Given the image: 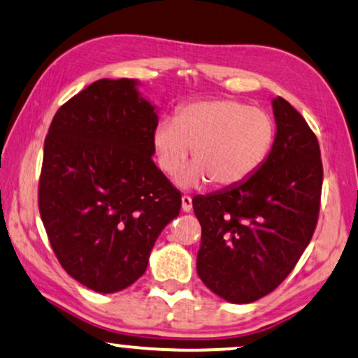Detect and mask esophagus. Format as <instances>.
Listing matches in <instances>:
<instances>
[{
  "instance_id": "1",
  "label": "esophagus",
  "mask_w": 358,
  "mask_h": 358,
  "mask_svg": "<svg viewBox=\"0 0 358 358\" xmlns=\"http://www.w3.org/2000/svg\"><path fill=\"white\" fill-rule=\"evenodd\" d=\"M182 209L185 213H189L193 209L192 196H188V194H183V196H182Z\"/></svg>"
}]
</instances>
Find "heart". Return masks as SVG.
Wrapping results in <instances>:
<instances>
[{"instance_id": "b5f03b06", "label": "heart", "mask_w": 358, "mask_h": 358, "mask_svg": "<svg viewBox=\"0 0 358 358\" xmlns=\"http://www.w3.org/2000/svg\"><path fill=\"white\" fill-rule=\"evenodd\" d=\"M273 134V121L262 109L234 99H204L185 104L173 121L157 124L152 144L165 175H178L193 149L194 165L180 182L231 187L264 164Z\"/></svg>"}]
</instances>
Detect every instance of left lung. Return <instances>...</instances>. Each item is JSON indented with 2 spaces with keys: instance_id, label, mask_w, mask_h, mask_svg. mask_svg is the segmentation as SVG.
Masks as SVG:
<instances>
[{
  "instance_id": "left-lung-1",
  "label": "left lung",
  "mask_w": 358,
  "mask_h": 358,
  "mask_svg": "<svg viewBox=\"0 0 358 358\" xmlns=\"http://www.w3.org/2000/svg\"><path fill=\"white\" fill-rule=\"evenodd\" d=\"M276 137L245 182L194 196L201 224L196 270L229 303H252L292 273L316 229L322 189L317 137L282 96L273 99Z\"/></svg>"
}]
</instances>
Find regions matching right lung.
Returning <instances> with one entry per match:
<instances>
[{
	"label": "right lung",
	"instance_id": "add662e5",
	"mask_svg": "<svg viewBox=\"0 0 358 358\" xmlns=\"http://www.w3.org/2000/svg\"><path fill=\"white\" fill-rule=\"evenodd\" d=\"M129 78L98 80L52 119L39 178V213L71 278L98 293L144 275L182 193L152 160L159 124Z\"/></svg>",
	"mask_w": 358,
	"mask_h": 358
}]
</instances>
